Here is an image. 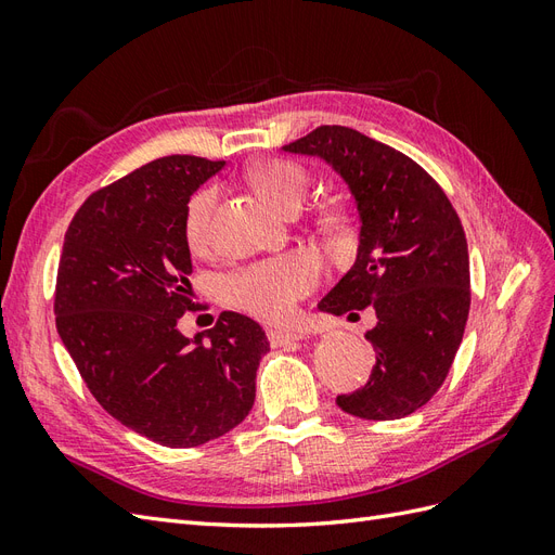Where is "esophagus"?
Returning <instances> with one entry per match:
<instances>
[{"label": "esophagus", "mask_w": 555, "mask_h": 555, "mask_svg": "<svg viewBox=\"0 0 555 555\" xmlns=\"http://www.w3.org/2000/svg\"><path fill=\"white\" fill-rule=\"evenodd\" d=\"M268 340H271L273 347H287V345H296L298 340H304V333L282 331V328H268Z\"/></svg>", "instance_id": "esophagus-1"}]
</instances>
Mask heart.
<instances>
[{
	"label": "heart",
	"mask_w": 555,
	"mask_h": 555,
	"mask_svg": "<svg viewBox=\"0 0 555 555\" xmlns=\"http://www.w3.org/2000/svg\"><path fill=\"white\" fill-rule=\"evenodd\" d=\"M249 182L282 212H294L310 192V176L289 159H263L249 169ZM217 204L215 188H201L184 208V243L198 255L210 245V222ZM319 280V263L304 251L249 263L222 278L220 292L227 304L249 314L280 322L289 317L296 300L304 298Z\"/></svg>",
	"instance_id": "heart-1"
}]
</instances>
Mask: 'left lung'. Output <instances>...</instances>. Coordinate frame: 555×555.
Returning a JSON list of instances; mask_svg holds the SVG:
<instances>
[{"label":"left lung","instance_id":"1","mask_svg":"<svg viewBox=\"0 0 555 555\" xmlns=\"http://www.w3.org/2000/svg\"><path fill=\"white\" fill-rule=\"evenodd\" d=\"M282 150L331 166L359 215L357 259L317 308L340 317L371 306L377 361L338 405L367 422L408 416L440 389L463 340L469 259L459 215L422 166L357 129L324 125Z\"/></svg>","mask_w":555,"mask_h":555}]
</instances>
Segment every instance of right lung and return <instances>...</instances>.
<instances>
[{
    "label": "right lung",
    "mask_w": 555,
    "mask_h": 555,
    "mask_svg": "<svg viewBox=\"0 0 555 555\" xmlns=\"http://www.w3.org/2000/svg\"><path fill=\"white\" fill-rule=\"evenodd\" d=\"M222 166L171 155L94 192L66 231L57 271V333L88 389L122 426L171 449L236 428L271 349L238 312L194 338L178 328L194 308L184 208Z\"/></svg>",
    "instance_id": "1"
}]
</instances>
